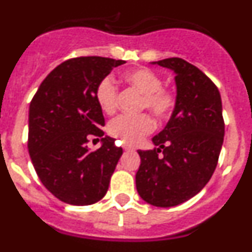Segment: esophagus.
Here are the masks:
<instances>
[{
  "instance_id": "34e87169",
  "label": "esophagus",
  "mask_w": 252,
  "mask_h": 252,
  "mask_svg": "<svg viewBox=\"0 0 252 252\" xmlns=\"http://www.w3.org/2000/svg\"><path fill=\"white\" fill-rule=\"evenodd\" d=\"M122 148H124V150H126V151H130V150H133V148L131 145H128V144H124V145H122Z\"/></svg>"
}]
</instances>
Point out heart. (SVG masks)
<instances>
[{
    "label": "heart",
    "instance_id": "obj_1",
    "mask_svg": "<svg viewBox=\"0 0 252 252\" xmlns=\"http://www.w3.org/2000/svg\"><path fill=\"white\" fill-rule=\"evenodd\" d=\"M124 82L142 94L140 110L148 108L158 119H165L175 107V93L161 87L159 74L149 68L128 70L122 77ZM95 99L104 113H113L117 107V88L111 78H103L95 88ZM154 128V121L146 113L136 116H120L108 126L112 136L119 137L127 144H136Z\"/></svg>",
    "mask_w": 252,
    "mask_h": 252
}]
</instances>
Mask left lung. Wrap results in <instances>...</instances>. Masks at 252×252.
I'll return each instance as SVG.
<instances>
[{
	"label": "left lung",
	"mask_w": 252,
	"mask_h": 252,
	"mask_svg": "<svg viewBox=\"0 0 252 252\" xmlns=\"http://www.w3.org/2000/svg\"><path fill=\"white\" fill-rule=\"evenodd\" d=\"M151 64L173 70L174 111L164 130L153 137L154 150H137L140 197L155 207H174L194 197L217 166L224 136L218 88L202 70L180 58Z\"/></svg>",
	"instance_id": "obj_1"
}]
</instances>
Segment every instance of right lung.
Masks as SVG:
<instances>
[{"instance_id": "obj_1", "label": "right lung", "mask_w": 252, "mask_h": 252, "mask_svg": "<svg viewBox=\"0 0 252 252\" xmlns=\"http://www.w3.org/2000/svg\"><path fill=\"white\" fill-rule=\"evenodd\" d=\"M124 60L102 57L69 59L40 84L29 108L28 148L37 177L64 203L88 206L104 197L122 155L104 136V117L95 88ZM91 137L101 148L90 151Z\"/></svg>"}]
</instances>
